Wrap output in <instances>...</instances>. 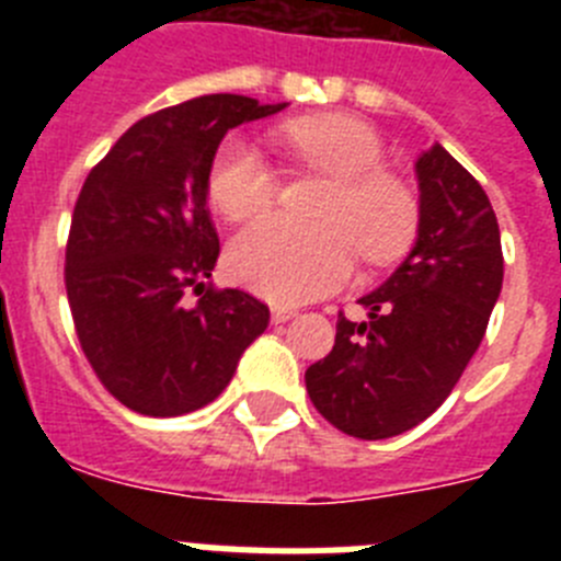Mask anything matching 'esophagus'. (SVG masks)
<instances>
[{"label":"esophagus","instance_id":"34e87169","mask_svg":"<svg viewBox=\"0 0 561 561\" xmlns=\"http://www.w3.org/2000/svg\"><path fill=\"white\" fill-rule=\"evenodd\" d=\"M297 311L289 309V306H275V309H272V323H286V320H291Z\"/></svg>","mask_w":561,"mask_h":561}]
</instances>
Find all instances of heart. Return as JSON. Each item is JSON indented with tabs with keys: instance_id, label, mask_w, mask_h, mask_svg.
Returning a JSON list of instances; mask_svg holds the SVG:
<instances>
[{
	"instance_id": "1",
	"label": "heart",
	"mask_w": 561,
	"mask_h": 561,
	"mask_svg": "<svg viewBox=\"0 0 561 561\" xmlns=\"http://www.w3.org/2000/svg\"><path fill=\"white\" fill-rule=\"evenodd\" d=\"M280 137L304 165L331 176L317 205L320 225L264 219L230 244L227 266L238 284L275 304H304L342 286L356 252L385 266L413 247L421 205L413 187L385 168V146L368 123L345 114L297 117ZM213 207L230 221L264 216L277 202L280 180L255 142L227 137L207 173Z\"/></svg>"
}]
</instances>
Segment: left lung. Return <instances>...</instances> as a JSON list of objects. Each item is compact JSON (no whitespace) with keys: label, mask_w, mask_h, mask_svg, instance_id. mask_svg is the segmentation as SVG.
<instances>
[{"label":"left lung","mask_w":561,"mask_h":561,"mask_svg":"<svg viewBox=\"0 0 561 561\" xmlns=\"http://www.w3.org/2000/svg\"><path fill=\"white\" fill-rule=\"evenodd\" d=\"M419 241L385 286L365 295V320L336 317L334 348L306 370L311 404L362 440L393 438L433 415L478 351L503 289L492 202L447 148L415 162Z\"/></svg>","instance_id":"8db88e82"}]
</instances>
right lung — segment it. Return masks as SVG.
<instances>
[{"mask_svg":"<svg viewBox=\"0 0 561 561\" xmlns=\"http://www.w3.org/2000/svg\"><path fill=\"white\" fill-rule=\"evenodd\" d=\"M286 103L202 95L134 123L89 171L64 261L78 342L103 388L153 419L210 404L270 306L207 284L219 232L207 173L221 137Z\"/></svg>","mask_w":561,"mask_h":561,"instance_id":"1","label":"right lung"}]
</instances>
